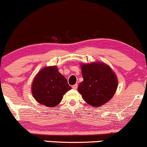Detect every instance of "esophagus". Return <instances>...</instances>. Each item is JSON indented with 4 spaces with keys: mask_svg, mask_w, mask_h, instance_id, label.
Masks as SVG:
<instances>
[{
    "mask_svg": "<svg viewBox=\"0 0 147 147\" xmlns=\"http://www.w3.org/2000/svg\"><path fill=\"white\" fill-rule=\"evenodd\" d=\"M77 88H78V84H75L74 86H72V88L73 89H77Z\"/></svg>",
    "mask_w": 147,
    "mask_h": 147,
    "instance_id": "1",
    "label": "esophagus"
}]
</instances>
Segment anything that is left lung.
Listing matches in <instances>:
<instances>
[{
	"label": "left lung",
	"mask_w": 147,
	"mask_h": 147,
	"mask_svg": "<svg viewBox=\"0 0 147 147\" xmlns=\"http://www.w3.org/2000/svg\"><path fill=\"white\" fill-rule=\"evenodd\" d=\"M81 71L83 81L78 90L87 103L99 107L112 98L118 81L111 68L104 63L93 62L82 64Z\"/></svg>",
	"instance_id": "left-lung-1"
}]
</instances>
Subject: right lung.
Returning a JSON list of instances; mask_svg holds the SVG:
<instances>
[{
  "mask_svg": "<svg viewBox=\"0 0 147 147\" xmlns=\"http://www.w3.org/2000/svg\"><path fill=\"white\" fill-rule=\"evenodd\" d=\"M71 89L67 78L56 67H48L38 72L32 83V94L38 102L48 107L59 105L63 96Z\"/></svg>",
  "mask_w": 147,
  "mask_h": 147,
  "instance_id": "1",
  "label": "right lung"
}]
</instances>
